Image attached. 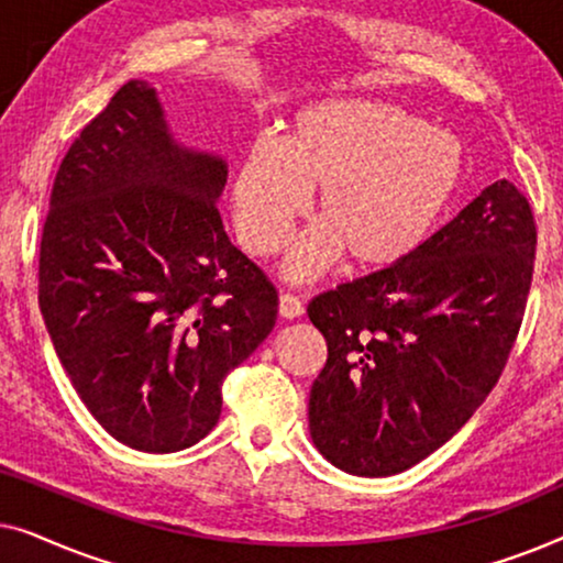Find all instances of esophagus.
Masks as SVG:
<instances>
[{
  "instance_id": "esophagus-1",
  "label": "esophagus",
  "mask_w": 563,
  "mask_h": 563,
  "mask_svg": "<svg viewBox=\"0 0 563 563\" xmlns=\"http://www.w3.org/2000/svg\"><path fill=\"white\" fill-rule=\"evenodd\" d=\"M302 312H305L302 299L295 297V295H289V291H284V295L279 297V314H282V318L295 320V318H299V314H302Z\"/></svg>"
}]
</instances>
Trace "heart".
<instances>
[{"label":"heart","mask_w":563,"mask_h":563,"mask_svg":"<svg viewBox=\"0 0 563 563\" xmlns=\"http://www.w3.org/2000/svg\"><path fill=\"white\" fill-rule=\"evenodd\" d=\"M456 137L384 102L330 99L291 118L287 143L258 137L233 179L241 243L272 256L320 189V228L287 256L291 279H312L345 256L361 272L402 264L433 235L464 181Z\"/></svg>","instance_id":"heart-1"}]
</instances>
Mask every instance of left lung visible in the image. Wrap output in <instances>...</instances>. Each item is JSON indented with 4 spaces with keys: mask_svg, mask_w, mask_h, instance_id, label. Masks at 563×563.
Instances as JSON below:
<instances>
[{
    "mask_svg": "<svg viewBox=\"0 0 563 563\" xmlns=\"http://www.w3.org/2000/svg\"><path fill=\"white\" fill-rule=\"evenodd\" d=\"M536 238L526 195L499 179L415 256L312 299L328 361L310 435L330 464L391 476L464 428L518 338Z\"/></svg>",
    "mask_w": 563,
    "mask_h": 563,
    "instance_id": "8db88e82",
    "label": "left lung"
}]
</instances>
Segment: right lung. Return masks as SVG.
Masks as SVG:
<instances>
[{
    "mask_svg": "<svg viewBox=\"0 0 563 563\" xmlns=\"http://www.w3.org/2000/svg\"><path fill=\"white\" fill-rule=\"evenodd\" d=\"M225 161L168 133L156 89L128 81L60 161L37 302L76 395L114 441L195 445L222 382L276 322L274 284L218 212Z\"/></svg>",
    "mask_w": 563,
    "mask_h": 563,
    "instance_id": "right-lung-1",
    "label": "right lung"
}]
</instances>
